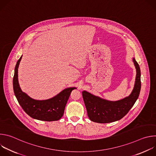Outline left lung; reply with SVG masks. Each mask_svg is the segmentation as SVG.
<instances>
[{
	"instance_id": "8db88e82",
	"label": "left lung",
	"mask_w": 156,
	"mask_h": 156,
	"mask_svg": "<svg viewBox=\"0 0 156 156\" xmlns=\"http://www.w3.org/2000/svg\"><path fill=\"white\" fill-rule=\"evenodd\" d=\"M133 61L136 70V76L134 87L128 97L117 101H110L86 91L82 92L87 116L91 121L106 123L119 120L128 114L135 104L141 90V71L135 58Z\"/></svg>"
}]
</instances>
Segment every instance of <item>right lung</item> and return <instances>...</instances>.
Segmentation results:
<instances>
[{"label":"right lung","instance_id":"right-lung-1","mask_svg":"<svg viewBox=\"0 0 156 156\" xmlns=\"http://www.w3.org/2000/svg\"><path fill=\"white\" fill-rule=\"evenodd\" d=\"M22 56L17 61L13 80L15 95L25 112L33 119L42 121H57L64 113L65 105L75 87L63 90L55 96L46 100H36L21 91L18 80V69Z\"/></svg>","mask_w":156,"mask_h":156}]
</instances>
